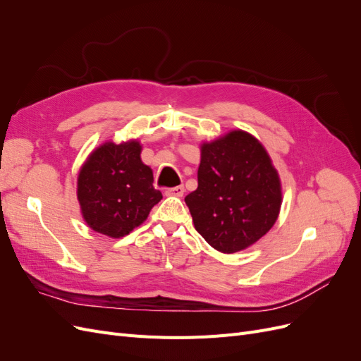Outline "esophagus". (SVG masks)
<instances>
[{"label": "esophagus", "instance_id": "1", "mask_svg": "<svg viewBox=\"0 0 361 361\" xmlns=\"http://www.w3.org/2000/svg\"><path fill=\"white\" fill-rule=\"evenodd\" d=\"M183 192H185V188L182 187V185H178V187H173V188H167L166 190L167 195H174V197H182Z\"/></svg>", "mask_w": 361, "mask_h": 361}]
</instances>
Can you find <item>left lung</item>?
Here are the masks:
<instances>
[{
    "label": "left lung",
    "instance_id": "8db88e82",
    "mask_svg": "<svg viewBox=\"0 0 361 361\" xmlns=\"http://www.w3.org/2000/svg\"><path fill=\"white\" fill-rule=\"evenodd\" d=\"M199 187L185 197L194 227L221 253L255 244L274 226L281 190L259 141L244 130L202 146Z\"/></svg>",
    "mask_w": 361,
    "mask_h": 361
}]
</instances>
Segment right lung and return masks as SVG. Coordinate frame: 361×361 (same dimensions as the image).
<instances>
[{
    "mask_svg": "<svg viewBox=\"0 0 361 361\" xmlns=\"http://www.w3.org/2000/svg\"><path fill=\"white\" fill-rule=\"evenodd\" d=\"M138 141L97 147L78 176V200L93 231L122 238L143 223L161 199L154 173L140 159Z\"/></svg>",
    "mask_w": 361,
    "mask_h": 361,
    "instance_id": "1",
    "label": "right lung"
}]
</instances>
